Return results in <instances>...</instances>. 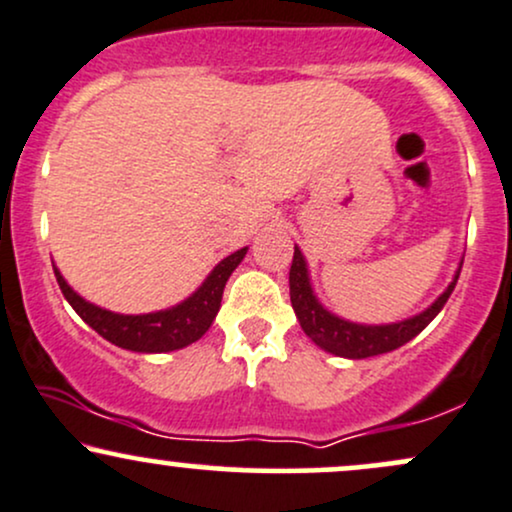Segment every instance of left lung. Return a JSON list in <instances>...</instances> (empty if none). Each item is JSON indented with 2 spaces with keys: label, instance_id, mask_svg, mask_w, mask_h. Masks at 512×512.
I'll return each mask as SVG.
<instances>
[{
  "label": "left lung",
  "instance_id": "1",
  "mask_svg": "<svg viewBox=\"0 0 512 512\" xmlns=\"http://www.w3.org/2000/svg\"><path fill=\"white\" fill-rule=\"evenodd\" d=\"M460 269L462 260L457 264V272L452 276L448 289L440 293L436 301L428 305L426 310H421V313L404 317V320L397 322H387V325H363V322H351L334 315L332 310H327L320 303V298L315 296L313 281H310L308 262H305L301 248L296 245L293 248V262L289 272L291 305L298 322H301L303 332L322 351L342 358H370L387 354V351H395L402 344H407L409 339H414L421 330H426L428 322L448 303L450 293L457 284V276H460Z\"/></svg>",
  "mask_w": 512,
  "mask_h": 512
}]
</instances>
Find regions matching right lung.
Here are the masks:
<instances>
[{"instance_id": "add662e5", "label": "right lung", "mask_w": 512, "mask_h": 512, "mask_svg": "<svg viewBox=\"0 0 512 512\" xmlns=\"http://www.w3.org/2000/svg\"><path fill=\"white\" fill-rule=\"evenodd\" d=\"M245 255H248V248L231 252L211 269L202 286L192 291L185 301L156 310V313L142 315H122L105 310L101 305L88 303L64 281L60 269L55 264L52 267H55L57 284H60L69 305L76 310V315L101 334L103 339L120 346V349L139 351V354H166V351L185 349V346L197 342L199 337H204V332L209 330L221 308L223 286H226L228 276L236 272Z\"/></svg>"}]
</instances>
